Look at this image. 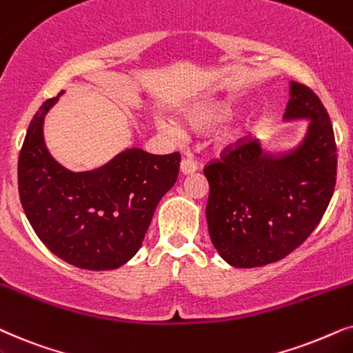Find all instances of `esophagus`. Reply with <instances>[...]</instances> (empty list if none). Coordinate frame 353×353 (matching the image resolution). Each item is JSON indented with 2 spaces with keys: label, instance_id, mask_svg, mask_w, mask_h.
<instances>
[{
  "label": "esophagus",
  "instance_id": "34e87169",
  "mask_svg": "<svg viewBox=\"0 0 353 353\" xmlns=\"http://www.w3.org/2000/svg\"><path fill=\"white\" fill-rule=\"evenodd\" d=\"M196 169H199V166H196V163L192 158H184L181 161V172L184 174V176H187V174H194Z\"/></svg>",
  "mask_w": 353,
  "mask_h": 353
}]
</instances>
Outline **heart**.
Listing matches in <instances>:
<instances>
[{"label": "heart", "instance_id": "obj_1", "mask_svg": "<svg viewBox=\"0 0 353 353\" xmlns=\"http://www.w3.org/2000/svg\"><path fill=\"white\" fill-rule=\"evenodd\" d=\"M232 116V110L225 105H214L206 108V110L196 112L194 116V122L200 128H206V125H216V124H223V122L229 121ZM163 129L171 130V132H177V129L174 125L169 124H163Z\"/></svg>", "mask_w": 353, "mask_h": 353}]
</instances>
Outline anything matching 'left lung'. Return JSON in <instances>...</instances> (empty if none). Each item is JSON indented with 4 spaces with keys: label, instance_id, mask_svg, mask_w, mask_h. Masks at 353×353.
I'll return each instance as SVG.
<instances>
[{
    "label": "left lung",
    "instance_id": "1",
    "mask_svg": "<svg viewBox=\"0 0 353 353\" xmlns=\"http://www.w3.org/2000/svg\"><path fill=\"white\" fill-rule=\"evenodd\" d=\"M284 121L308 119L297 147L268 153L260 140L228 147L205 168L211 242L236 268L270 265L313 232L334 194L337 148L330 114L312 88L290 82Z\"/></svg>",
    "mask_w": 353,
    "mask_h": 353
}]
</instances>
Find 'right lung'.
Listing matches in <instances>:
<instances>
[{
  "mask_svg": "<svg viewBox=\"0 0 353 353\" xmlns=\"http://www.w3.org/2000/svg\"><path fill=\"white\" fill-rule=\"evenodd\" d=\"M63 93L46 100L27 129L17 164L22 208L61 260L82 270H116L142 247L159 200L177 181L181 154L128 148L92 171H69L43 139L46 112Z\"/></svg>",
  "mask_w": 353,
  "mask_h": 353,
  "instance_id": "right-lung-1",
  "label": "right lung"
}]
</instances>
